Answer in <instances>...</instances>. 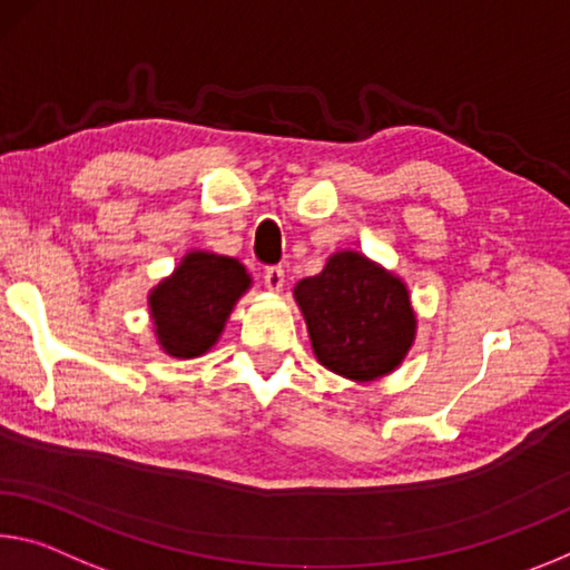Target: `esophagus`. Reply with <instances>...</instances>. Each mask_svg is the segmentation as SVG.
Masks as SVG:
<instances>
[{"label":"esophagus","mask_w":570,"mask_h":570,"mask_svg":"<svg viewBox=\"0 0 570 570\" xmlns=\"http://www.w3.org/2000/svg\"><path fill=\"white\" fill-rule=\"evenodd\" d=\"M264 284L268 292H282L284 288V268L282 266H268L264 271Z\"/></svg>","instance_id":"1"}]
</instances>
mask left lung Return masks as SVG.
<instances>
[{
  "mask_svg": "<svg viewBox=\"0 0 570 570\" xmlns=\"http://www.w3.org/2000/svg\"><path fill=\"white\" fill-rule=\"evenodd\" d=\"M314 357L347 381L391 375L415 342L409 286L357 250H337L294 286Z\"/></svg>",
  "mask_w": 570,
  "mask_h": 570,
  "instance_id": "obj_1",
  "label": "left lung"
}]
</instances>
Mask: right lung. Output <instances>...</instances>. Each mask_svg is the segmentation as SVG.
I'll list each match as a JSON object with an SVG mask.
<instances>
[{
  "mask_svg": "<svg viewBox=\"0 0 570 570\" xmlns=\"http://www.w3.org/2000/svg\"><path fill=\"white\" fill-rule=\"evenodd\" d=\"M253 284L238 258L189 250L179 266L149 292L157 345L169 357L193 360L220 340L233 306Z\"/></svg>",
  "mask_w": 570,
  "mask_h": 570,
  "instance_id": "right-lung-1",
  "label": "right lung"
}]
</instances>
